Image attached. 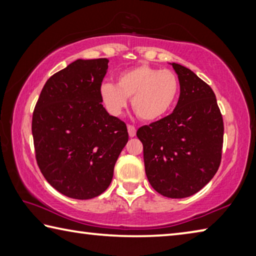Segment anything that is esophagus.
Segmentation results:
<instances>
[{"mask_svg": "<svg viewBox=\"0 0 256 256\" xmlns=\"http://www.w3.org/2000/svg\"><path fill=\"white\" fill-rule=\"evenodd\" d=\"M128 134H129V136L130 137H135L136 136V128L134 127V126H132V124H128Z\"/></svg>", "mask_w": 256, "mask_h": 256, "instance_id": "esophagus-1", "label": "esophagus"}]
</instances>
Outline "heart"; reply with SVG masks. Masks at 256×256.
<instances>
[{
	"label": "heart",
	"instance_id": "b5f03b06",
	"mask_svg": "<svg viewBox=\"0 0 256 256\" xmlns=\"http://www.w3.org/2000/svg\"><path fill=\"white\" fill-rule=\"evenodd\" d=\"M178 91L180 83L172 70L140 65L121 72L118 84L103 82L98 96L111 116L122 114L128 98H132V106L137 116L145 121H155L172 109Z\"/></svg>",
	"mask_w": 256,
	"mask_h": 256
}]
</instances>
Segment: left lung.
Here are the masks:
<instances>
[{
	"label": "left lung",
	"instance_id": "obj_1",
	"mask_svg": "<svg viewBox=\"0 0 256 256\" xmlns=\"http://www.w3.org/2000/svg\"><path fill=\"white\" fill-rule=\"evenodd\" d=\"M180 98L171 114L142 126L145 172L164 196L186 198L212 180L222 160L224 122L212 88L191 70L172 62Z\"/></svg>",
	"mask_w": 256,
	"mask_h": 256
}]
</instances>
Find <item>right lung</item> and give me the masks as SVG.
I'll use <instances>...</instances> for the list:
<instances>
[{
	"mask_svg": "<svg viewBox=\"0 0 256 256\" xmlns=\"http://www.w3.org/2000/svg\"><path fill=\"white\" fill-rule=\"evenodd\" d=\"M106 58L78 60L44 84L32 116L38 166L54 189L88 200L110 186L128 142L127 126L103 108Z\"/></svg>",
	"mask_w": 256,
	"mask_h": 256,
	"instance_id": "right-lung-1",
	"label": "right lung"
}]
</instances>
